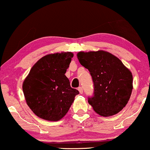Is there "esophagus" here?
Returning a JSON list of instances; mask_svg holds the SVG:
<instances>
[{"label": "esophagus", "mask_w": 150, "mask_h": 150, "mask_svg": "<svg viewBox=\"0 0 150 150\" xmlns=\"http://www.w3.org/2000/svg\"><path fill=\"white\" fill-rule=\"evenodd\" d=\"M78 91H79V93H80L81 94H82V93H83V88L81 87H79L78 88Z\"/></svg>", "instance_id": "34e87169"}]
</instances>
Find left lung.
I'll return each mask as SVG.
<instances>
[{
  "mask_svg": "<svg viewBox=\"0 0 150 150\" xmlns=\"http://www.w3.org/2000/svg\"><path fill=\"white\" fill-rule=\"evenodd\" d=\"M77 57L88 69L94 84L88 103L97 114L110 117L128 103L133 90V75L119 58L104 50L79 52Z\"/></svg>",
  "mask_w": 150,
  "mask_h": 150,
  "instance_id": "left-lung-1",
  "label": "left lung"
}]
</instances>
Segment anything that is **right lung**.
Listing matches in <instances>:
<instances>
[{
  "mask_svg": "<svg viewBox=\"0 0 150 150\" xmlns=\"http://www.w3.org/2000/svg\"><path fill=\"white\" fill-rule=\"evenodd\" d=\"M73 56L71 52L47 54L33 65L24 79L22 89L26 104L40 119L60 120L79 93L64 75Z\"/></svg>",
  "mask_w": 150,
  "mask_h": 150,
  "instance_id": "add662e5",
  "label": "right lung"
}]
</instances>
